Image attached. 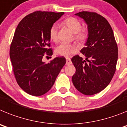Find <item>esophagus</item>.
I'll list each match as a JSON object with an SVG mask.
<instances>
[{"label": "esophagus", "mask_w": 127, "mask_h": 127, "mask_svg": "<svg viewBox=\"0 0 127 127\" xmlns=\"http://www.w3.org/2000/svg\"><path fill=\"white\" fill-rule=\"evenodd\" d=\"M72 63H71V59H70V58H66V64L67 65H70V64H71Z\"/></svg>", "instance_id": "obj_1"}]
</instances>
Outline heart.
I'll return each mask as SVG.
<instances>
[{
	"instance_id": "b5f03b06",
	"label": "heart",
	"mask_w": 127,
	"mask_h": 127,
	"mask_svg": "<svg viewBox=\"0 0 127 127\" xmlns=\"http://www.w3.org/2000/svg\"><path fill=\"white\" fill-rule=\"evenodd\" d=\"M63 25L69 29L73 33L75 34V38L80 43L83 44L86 41L89 36L88 30L86 28H81L82 24L79 20L75 17H68L64 20ZM57 31L58 27L56 24H54L51 26L49 31V37L51 41L57 42ZM56 53L59 56L64 57H70L77 52V47L74 44L61 43L56 48Z\"/></svg>"
}]
</instances>
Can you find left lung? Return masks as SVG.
<instances>
[{
    "label": "left lung",
    "mask_w": 127,
    "mask_h": 127,
    "mask_svg": "<svg viewBox=\"0 0 127 127\" xmlns=\"http://www.w3.org/2000/svg\"><path fill=\"white\" fill-rule=\"evenodd\" d=\"M88 25L89 36L80 52L71 62L76 68L72 77L74 86L81 93L93 95L102 91L112 80L116 69L118 49L113 31L103 16L94 12L82 11L76 13Z\"/></svg>",
    "instance_id": "left-lung-1"
}]
</instances>
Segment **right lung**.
Instances as JSON below:
<instances>
[{"instance_id": "obj_1", "label": "right lung", "mask_w": 127, "mask_h": 127, "mask_svg": "<svg viewBox=\"0 0 127 127\" xmlns=\"http://www.w3.org/2000/svg\"><path fill=\"white\" fill-rule=\"evenodd\" d=\"M63 15V12L37 11L25 16L16 27L9 56L18 84L31 95L38 96L48 92L66 63L64 57H56L48 63L42 61L45 55H52L48 48L49 31Z\"/></svg>"}]
</instances>
